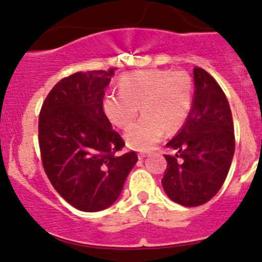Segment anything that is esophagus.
I'll return each instance as SVG.
<instances>
[{
	"mask_svg": "<svg viewBox=\"0 0 262 262\" xmlns=\"http://www.w3.org/2000/svg\"><path fill=\"white\" fill-rule=\"evenodd\" d=\"M146 156H147L146 152H139V154H138V159L139 160H143Z\"/></svg>",
	"mask_w": 262,
	"mask_h": 262,
	"instance_id": "1",
	"label": "esophagus"
}]
</instances>
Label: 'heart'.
<instances>
[{
  "label": "heart",
  "instance_id": "obj_1",
  "mask_svg": "<svg viewBox=\"0 0 262 262\" xmlns=\"http://www.w3.org/2000/svg\"><path fill=\"white\" fill-rule=\"evenodd\" d=\"M118 85L120 93H107L102 110L113 125L124 129L134 120L141 106L143 115L125 133L132 148L147 151L164 132L179 130L189 118L194 85L188 73L138 70L121 75Z\"/></svg>",
  "mask_w": 262,
  "mask_h": 262
}]
</instances>
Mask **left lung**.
I'll use <instances>...</instances> for the list:
<instances>
[{"label":"left lung","mask_w":262,"mask_h":262,"mask_svg":"<svg viewBox=\"0 0 262 262\" xmlns=\"http://www.w3.org/2000/svg\"><path fill=\"white\" fill-rule=\"evenodd\" d=\"M194 97L182 130L166 144L177 149L161 179L170 200L187 207L200 206L214 197L225 182L235 148L234 126L227 96L216 80L194 68Z\"/></svg>","instance_id":"left-lung-1"}]
</instances>
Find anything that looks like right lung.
<instances>
[{
    "mask_svg": "<svg viewBox=\"0 0 262 262\" xmlns=\"http://www.w3.org/2000/svg\"><path fill=\"white\" fill-rule=\"evenodd\" d=\"M116 69L78 72L61 79L43 102L38 142L43 169L58 194L80 211L107 209L120 195L138 156L102 110Z\"/></svg>",
    "mask_w": 262,
    "mask_h": 262,
    "instance_id": "add662e5",
    "label": "right lung"
}]
</instances>
